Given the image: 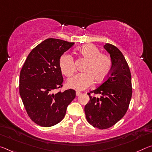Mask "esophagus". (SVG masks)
I'll list each match as a JSON object with an SVG mask.
<instances>
[{"label": "esophagus", "mask_w": 152, "mask_h": 152, "mask_svg": "<svg viewBox=\"0 0 152 152\" xmlns=\"http://www.w3.org/2000/svg\"><path fill=\"white\" fill-rule=\"evenodd\" d=\"M81 93L80 92H79V91H76V96H80V95H81Z\"/></svg>", "instance_id": "34e87169"}]
</instances>
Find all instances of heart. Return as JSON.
I'll list each match as a JSON object with an SVG mask.
<instances>
[{"instance_id": "b5f03b06", "label": "heart", "mask_w": 152, "mask_h": 152, "mask_svg": "<svg viewBox=\"0 0 152 152\" xmlns=\"http://www.w3.org/2000/svg\"><path fill=\"white\" fill-rule=\"evenodd\" d=\"M80 56L86 61L83 73H79L68 80L69 87L77 91L88 88L93 83H99L106 79L112 72V60L109 55L101 53V50L92 45L78 48ZM60 69L65 76H71L76 71L74 59L69 54L62 55L59 59Z\"/></svg>"}]
</instances>
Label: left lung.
I'll list each match as a JSON object with an SVG mask.
<instances>
[{"mask_svg":"<svg viewBox=\"0 0 152 152\" xmlns=\"http://www.w3.org/2000/svg\"><path fill=\"white\" fill-rule=\"evenodd\" d=\"M104 48L112 60V72L98 87L87 93L90 100L85 107L88 122L99 129L110 128L123 118L132 93L131 71L123 54L109 43ZM91 93L100 94L101 97H93Z\"/></svg>","mask_w":152,"mask_h":152,"instance_id":"1","label":"left lung"}]
</instances>
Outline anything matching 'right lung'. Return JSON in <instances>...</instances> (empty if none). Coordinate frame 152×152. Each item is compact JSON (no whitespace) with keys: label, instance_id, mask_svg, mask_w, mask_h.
Returning <instances> with one entry per match:
<instances>
[{"label":"right lung","instance_id":"right-lung-1","mask_svg":"<svg viewBox=\"0 0 152 152\" xmlns=\"http://www.w3.org/2000/svg\"><path fill=\"white\" fill-rule=\"evenodd\" d=\"M74 45L56 38L46 39L29 53L21 69V100L28 116L39 126L50 127L61 122L67 105L76 97L74 89L60 90L64 78L59 59Z\"/></svg>","mask_w":152,"mask_h":152}]
</instances>
